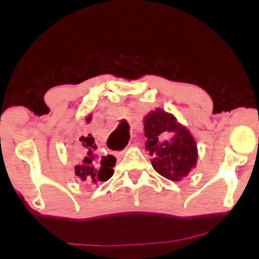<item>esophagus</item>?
<instances>
[{"label":"esophagus","instance_id":"obj_1","mask_svg":"<svg viewBox=\"0 0 259 259\" xmlns=\"http://www.w3.org/2000/svg\"><path fill=\"white\" fill-rule=\"evenodd\" d=\"M115 156H117V157H121V156H123V152H119V153H115Z\"/></svg>","mask_w":259,"mask_h":259}]
</instances>
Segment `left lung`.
Listing matches in <instances>:
<instances>
[{"instance_id":"1","label":"left lung","mask_w":259,"mask_h":259,"mask_svg":"<svg viewBox=\"0 0 259 259\" xmlns=\"http://www.w3.org/2000/svg\"><path fill=\"white\" fill-rule=\"evenodd\" d=\"M144 125L154 170L169 180L180 181L197 160V147L191 134L162 109L147 114Z\"/></svg>"}]
</instances>
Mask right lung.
I'll return each mask as SVG.
<instances>
[{
  "instance_id": "right-lung-1",
  "label": "right lung",
  "mask_w": 259,
  "mask_h": 259,
  "mask_svg": "<svg viewBox=\"0 0 259 259\" xmlns=\"http://www.w3.org/2000/svg\"><path fill=\"white\" fill-rule=\"evenodd\" d=\"M88 121L91 120V117H88ZM79 154L78 164L74 167L75 175L82 181H107L112 177L113 167L115 164V157L112 154L108 156H99L96 152L97 146L95 145V140L89 134L88 136H81L79 139Z\"/></svg>"
}]
</instances>
